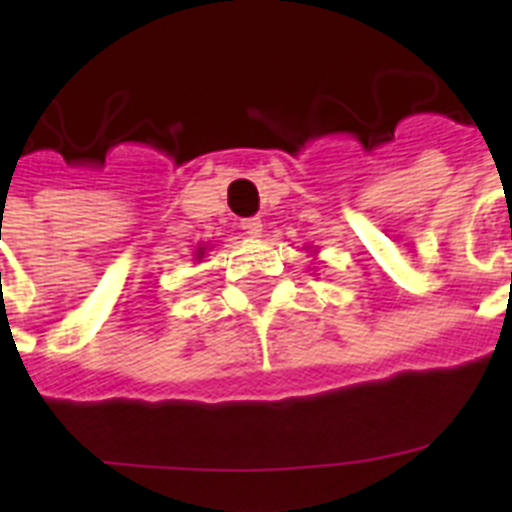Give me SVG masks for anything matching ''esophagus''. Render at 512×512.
Returning <instances> with one entry per match:
<instances>
[{"mask_svg": "<svg viewBox=\"0 0 512 512\" xmlns=\"http://www.w3.org/2000/svg\"><path fill=\"white\" fill-rule=\"evenodd\" d=\"M241 230L248 238H259L264 233V225H261L259 217H246V220H241Z\"/></svg>", "mask_w": 512, "mask_h": 512, "instance_id": "esophagus-1", "label": "esophagus"}]
</instances>
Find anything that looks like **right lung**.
<instances>
[{"label":"right lung","instance_id":"right-lung-1","mask_svg":"<svg viewBox=\"0 0 512 512\" xmlns=\"http://www.w3.org/2000/svg\"><path fill=\"white\" fill-rule=\"evenodd\" d=\"M202 256H205V248H197V259H202Z\"/></svg>","mask_w":512,"mask_h":512}]
</instances>
